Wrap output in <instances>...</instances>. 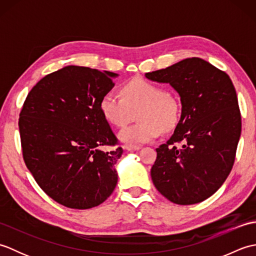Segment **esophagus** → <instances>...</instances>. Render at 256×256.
I'll list each match as a JSON object with an SVG mask.
<instances>
[{"label":"esophagus","instance_id":"obj_1","mask_svg":"<svg viewBox=\"0 0 256 256\" xmlns=\"http://www.w3.org/2000/svg\"><path fill=\"white\" fill-rule=\"evenodd\" d=\"M124 148L126 150H138L140 148L136 145H125Z\"/></svg>","mask_w":256,"mask_h":256}]
</instances>
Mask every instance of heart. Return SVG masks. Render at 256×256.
Here are the masks:
<instances>
[{
  "label": "heart",
  "instance_id": "heart-1",
  "mask_svg": "<svg viewBox=\"0 0 256 256\" xmlns=\"http://www.w3.org/2000/svg\"><path fill=\"white\" fill-rule=\"evenodd\" d=\"M108 123L123 128L136 113L140 122L122 130L120 140L131 145H140L158 138L162 130L168 132L176 126L180 116V103L177 96L160 86L145 79H133L124 84L121 96L106 92L99 104Z\"/></svg>",
  "mask_w": 256,
  "mask_h": 256
}]
</instances>
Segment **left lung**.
Listing matches in <instances>:
<instances>
[{
    "label": "left lung",
    "mask_w": 256,
    "mask_h": 256,
    "mask_svg": "<svg viewBox=\"0 0 256 256\" xmlns=\"http://www.w3.org/2000/svg\"><path fill=\"white\" fill-rule=\"evenodd\" d=\"M145 77L170 84L182 101L174 134L156 148L152 180L174 204L201 202L222 186L234 164L242 126L234 86L224 72L197 57Z\"/></svg>",
    "instance_id": "8db88e82"
}]
</instances>
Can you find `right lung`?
I'll list each match as a JSON object with an SVG mask.
<instances>
[{
	"instance_id": "obj_1",
	"label": "right lung",
	"mask_w": 256,
	"mask_h": 256,
	"mask_svg": "<svg viewBox=\"0 0 256 256\" xmlns=\"http://www.w3.org/2000/svg\"><path fill=\"white\" fill-rule=\"evenodd\" d=\"M116 74L67 66L28 92L18 120L25 164L52 199L72 209L106 201L118 182L123 150L100 112Z\"/></svg>"
}]
</instances>
